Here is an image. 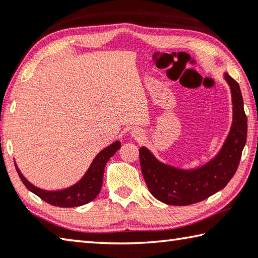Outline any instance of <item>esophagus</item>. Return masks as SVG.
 <instances>
[{
	"label": "esophagus",
	"instance_id": "obj_1",
	"mask_svg": "<svg viewBox=\"0 0 258 258\" xmlns=\"http://www.w3.org/2000/svg\"><path fill=\"white\" fill-rule=\"evenodd\" d=\"M133 136H134V137H136V138H138V137H140V136H139V133H137V132H136V131H133Z\"/></svg>",
	"mask_w": 258,
	"mask_h": 258
}]
</instances>
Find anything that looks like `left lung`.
Returning a JSON list of instances; mask_svg holds the SVG:
<instances>
[{"instance_id": "8db88e82", "label": "left lung", "mask_w": 258, "mask_h": 258, "mask_svg": "<svg viewBox=\"0 0 258 258\" xmlns=\"http://www.w3.org/2000/svg\"><path fill=\"white\" fill-rule=\"evenodd\" d=\"M233 97V125L220 153L200 169L183 171L158 162L150 151L139 150L140 165L149 191L158 201L171 206L201 202L227 185L238 169L247 140V116L240 86L225 73Z\"/></svg>"}]
</instances>
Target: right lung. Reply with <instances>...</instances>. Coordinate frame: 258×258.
Listing matches in <instances>:
<instances>
[{
	"instance_id": "1",
	"label": "right lung",
	"mask_w": 258,
	"mask_h": 258,
	"mask_svg": "<svg viewBox=\"0 0 258 258\" xmlns=\"http://www.w3.org/2000/svg\"><path fill=\"white\" fill-rule=\"evenodd\" d=\"M119 148L120 144L116 141L113 142L112 145H110L107 148L102 150L101 153L97 154V156L94 158L93 163L91 166H89L88 171L86 172L83 179H81L79 182H77L75 186L62 190L49 191L40 189V188L33 186L24 178V175L20 173V171L18 170L17 165H16V170H17L20 180L23 181L27 189L31 190L32 193H34L35 195H38L44 202L59 208L79 207L93 201V200L99 195L102 187V180H103L104 166L109 161V158Z\"/></svg>"
}]
</instances>
